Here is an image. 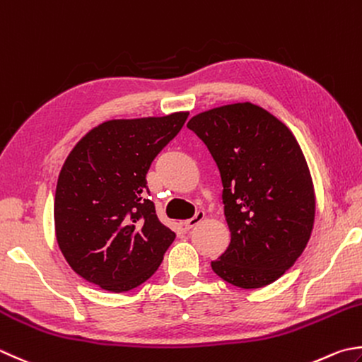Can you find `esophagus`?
Wrapping results in <instances>:
<instances>
[{
	"instance_id": "obj_1",
	"label": "esophagus",
	"mask_w": 362,
	"mask_h": 362,
	"mask_svg": "<svg viewBox=\"0 0 362 362\" xmlns=\"http://www.w3.org/2000/svg\"><path fill=\"white\" fill-rule=\"evenodd\" d=\"M204 216H206V214H204V211H197L195 216L190 217V219H187V221H184L182 225L186 227V230H190L192 227H195L197 223H200L204 219Z\"/></svg>"
}]
</instances>
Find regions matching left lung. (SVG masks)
Returning a JSON list of instances; mask_svg holds the SVG:
<instances>
[{"label": "left lung", "mask_w": 362, "mask_h": 362, "mask_svg": "<svg viewBox=\"0 0 362 362\" xmlns=\"http://www.w3.org/2000/svg\"><path fill=\"white\" fill-rule=\"evenodd\" d=\"M222 178L231 240L217 276L240 288H262L284 276L308 245L315 190L303 149L290 129L264 108L240 102L190 118Z\"/></svg>", "instance_id": "left-lung-1"}]
</instances>
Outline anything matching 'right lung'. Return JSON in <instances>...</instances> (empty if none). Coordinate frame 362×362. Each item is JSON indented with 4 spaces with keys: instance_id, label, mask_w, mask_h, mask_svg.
<instances>
[{
    "instance_id": "right-lung-1",
    "label": "right lung",
    "mask_w": 362,
    "mask_h": 362,
    "mask_svg": "<svg viewBox=\"0 0 362 362\" xmlns=\"http://www.w3.org/2000/svg\"><path fill=\"white\" fill-rule=\"evenodd\" d=\"M189 112L108 119L72 148L54 194L61 254L85 281L129 291L148 281L176 238L146 199V173Z\"/></svg>"
}]
</instances>
